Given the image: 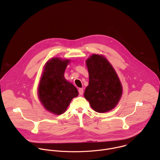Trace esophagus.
Listing matches in <instances>:
<instances>
[{"label": "esophagus", "mask_w": 160, "mask_h": 160, "mask_svg": "<svg viewBox=\"0 0 160 160\" xmlns=\"http://www.w3.org/2000/svg\"><path fill=\"white\" fill-rule=\"evenodd\" d=\"M78 92H79V94L82 96L83 94V88H80L78 89Z\"/></svg>", "instance_id": "obj_1"}]
</instances>
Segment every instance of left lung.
Instances as JSON below:
<instances>
[{"label": "left lung", "instance_id": "left-lung-1", "mask_svg": "<svg viewBox=\"0 0 160 160\" xmlns=\"http://www.w3.org/2000/svg\"><path fill=\"white\" fill-rule=\"evenodd\" d=\"M89 83L84 97L98 112L116 107L122 94V85L112 65L103 56L92 54L86 61Z\"/></svg>", "mask_w": 160, "mask_h": 160}]
</instances>
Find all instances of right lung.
<instances>
[{
	"instance_id": "1",
	"label": "right lung",
	"mask_w": 160,
	"mask_h": 160,
	"mask_svg": "<svg viewBox=\"0 0 160 160\" xmlns=\"http://www.w3.org/2000/svg\"><path fill=\"white\" fill-rule=\"evenodd\" d=\"M68 59L55 58L45 64L39 87L38 98L43 107L59 115L64 113L73 98L77 97V88L64 77Z\"/></svg>"
}]
</instances>
